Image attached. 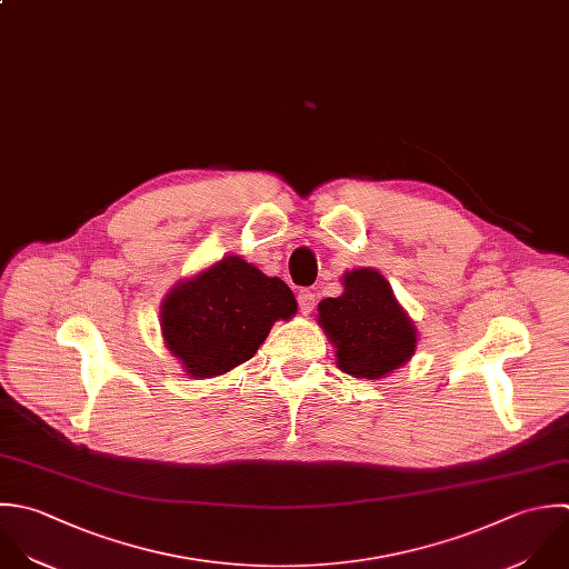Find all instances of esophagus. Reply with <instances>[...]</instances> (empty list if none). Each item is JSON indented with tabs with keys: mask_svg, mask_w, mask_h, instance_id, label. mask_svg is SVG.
<instances>
[{
	"mask_svg": "<svg viewBox=\"0 0 569 569\" xmlns=\"http://www.w3.org/2000/svg\"><path fill=\"white\" fill-rule=\"evenodd\" d=\"M297 301H299V310H301L303 315H310V312L315 310L317 297H315L312 290H301V292L297 295Z\"/></svg>",
	"mask_w": 569,
	"mask_h": 569,
	"instance_id": "obj_1",
	"label": "esophagus"
}]
</instances>
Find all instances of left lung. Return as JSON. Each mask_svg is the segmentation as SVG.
<instances>
[{
    "mask_svg": "<svg viewBox=\"0 0 569 569\" xmlns=\"http://www.w3.org/2000/svg\"><path fill=\"white\" fill-rule=\"evenodd\" d=\"M343 295L319 303V323L337 348V366L357 379H381L417 348V330L377 270L343 277Z\"/></svg>",
    "mask_w": 569,
    "mask_h": 569,
    "instance_id": "8db88e82",
    "label": "left lung"
}]
</instances>
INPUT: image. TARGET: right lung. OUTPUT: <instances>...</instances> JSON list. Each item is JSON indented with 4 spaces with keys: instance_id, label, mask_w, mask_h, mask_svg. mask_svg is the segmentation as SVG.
<instances>
[{
    "instance_id": "right-lung-1",
    "label": "right lung",
    "mask_w": 569,
    "mask_h": 569,
    "mask_svg": "<svg viewBox=\"0 0 569 569\" xmlns=\"http://www.w3.org/2000/svg\"><path fill=\"white\" fill-rule=\"evenodd\" d=\"M295 312V295L281 279L226 257L166 297L161 328L186 372L208 379L252 359L272 323Z\"/></svg>"
}]
</instances>
